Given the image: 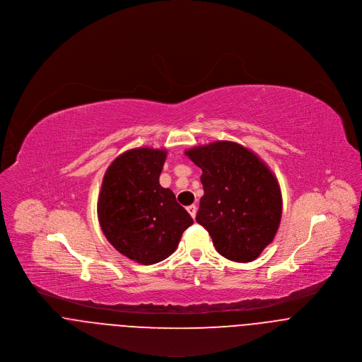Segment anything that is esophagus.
<instances>
[{"instance_id":"esophagus-1","label":"esophagus","mask_w":362,"mask_h":362,"mask_svg":"<svg viewBox=\"0 0 362 362\" xmlns=\"http://www.w3.org/2000/svg\"><path fill=\"white\" fill-rule=\"evenodd\" d=\"M187 211H189V214L192 216V218H196V214H197V207H196L194 204H192V206H189V207H187Z\"/></svg>"}]
</instances>
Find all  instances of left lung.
<instances>
[{
    "mask_svg": "<svg viewBox=\"0 0 362 362\" xmlns=\"http://www.w3.org/2000/svg\"><path fill=\"white\" fill-rule=\"evenodd\" d=\"M185 153L203 170L204 196L196 221L209 230L221 256L253 262L280 226L277 177L255 152L232 141L199 145Z\"/></svg>",
    "mask_w": 362,
    "mask_h": 362,
    "instance_id": "8db88e82",
    "label": "left lung"
}]
</instances>
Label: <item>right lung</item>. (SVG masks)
<instances>
[{"instance_id": "1", "label": "right lung", "mask_w": 362, "mask_h": 362, "mask_svg": "<svg viewBox=\"0 0 362 362\" xmlns=\"http://www.w3.org/2000/svg\"><path fill=\"white\" fill-rule=\"evenodd\" d=\"M166 149L134 148L107 168L98 218L110 245L123 256L155 264L169 257L193 223L170 189L159 185Z\"/></svg>"}]
</instances>
